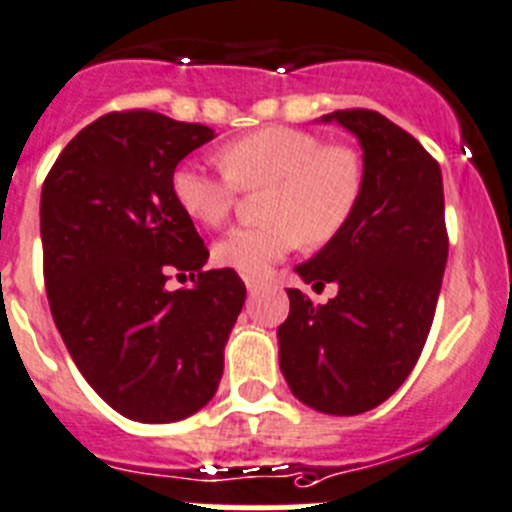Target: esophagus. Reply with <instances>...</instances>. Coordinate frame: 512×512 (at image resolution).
Here are the masks:
<instances>
[{
  "label": "esophagus",
  "mask_w": 512,
  "mask_h": 512,
  "mask_svg": "<svg viewBox=\"0 0 512 512\" xmlns=\"http://www.w3.org/2000/svg\"><path fill=\"white\" fill-rule=\"evenodd\" d=\"M246 289H248V294H259V289H261V284L256 279H246Z\"/></svg>",
  "instance_id": "esophagus-1"
}]
</instances>
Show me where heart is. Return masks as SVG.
<instances>
[{"instance_id":"b5f03b06","label":"heart","mask_w":512,"mask_h":512,"mask_svg":"<svg viewBox=\"0 0 512 512\" xmlns=\"http://www.w3.org/2000/svg\"><path fill=\"white\" fill-rule=\"evenodd\" d=\"M211 173L183 160L170 175V193L191 221L221 226L236 188H266L261 226L233 228L213 243V261L243 276H264L296 243L321 246L352 218L364 188L362 158L342 143L321 145L309 130L269 125L223 145Z\"/></svg>"}]
</instances>
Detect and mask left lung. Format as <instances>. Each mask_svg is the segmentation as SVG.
Returning a JSON list of instances; mask_svg holds the SVG:
<instances>
[{
	"instance_id": "8db88e82",
	"label": "left lung",
	"mask_w": 512,
	"mask_h": 512,
	"mask_svg": "<svg viewBox=\"0 0 512 512\" xmlns=\"http://www.w3.org/2000/svg\"><path fill=\"white\" fill-rule=\"evenodd\" d=\"M362 145L364 188L347 226L296 274L337 286L326 304L289 289L279 367L299 402L324 415H362L410 377L430 334L447 264L445 193L437 160L374 110H337Z\"/></svg>"
}]
</instances>
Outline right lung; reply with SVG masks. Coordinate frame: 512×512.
<instances>
[{
    "label": "right lung",
    "instance_id": "1",
    "mask_svg": "<svg viewBox=\"0 0 512 512\" xmlns=\"http://www.w3.org/2000/svg\"><path fill=\"white\" fill-rule=\"evenodd\" d=\"M216 138L150 110L110 113L67 143L42 186L52 319L72 362L123 417L165 425L211 402L246 301L170 193L175 165ZM173 273L191 290L168 292ZM199 279H195V274Z\"/></svg>",
    "mask_w": 512,
    "mask_h": 512
}]
</instances>
